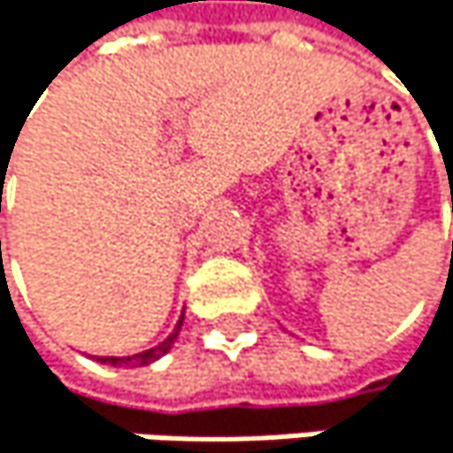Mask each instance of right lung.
<instances>
[{"instance_id":"1","label":"right lung","mask_w":453,"mask_h":453,"mask_svg":"<svg viewBox=\"0 0 453 453\" xmlns=\"http://www.w3.org/2000/svg\"><path fill=\"white\" fill-rule=\"evenodd\" d=\"M178 332H180V321H178L175 332H173V334L167 337V341H165V343H159V346H156V349H148V351H142V354H137V357H124V359H119V357H104L102 362H107V365H148V362L159 359L162 354H167V351H170V346L175 343Z\"/></svg>"}]
</instances>
